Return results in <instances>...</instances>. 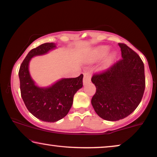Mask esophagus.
Masks as SVG:
<instances>
[{
    "mask_svg": "<svg viewBox=\"0 0 157 157\" xmlns=\"http://www.w3.org/2000/svg\"><path fill=\"white\" fill-rule=\"evenodd\" d=\"M91 74L89 72H86L84 73V79H83V83L84 84H86L87 82H89L91 81Z\"/></svg>",
    "mask_w": 157,
    "mask_h": 157,
    "instance_id": "1",
    "label": "esophagus"
}]
</instances>
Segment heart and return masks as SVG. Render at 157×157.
<instances>
[{"label":"heart","instance_id":"1","mask_svg":"<svg viewBox=\"0 0 157 157\" xmlns=\"http://www.w3.org/2000/svg\"><path fill=\"white\" fill-rule=\"evenodd\" d=\"M109 50V48L107 46H100L96 48H94L92 50L91 52V55H90L89 59L91 61H97L101 59L102 58L104 57L107 52ZM113 55H111V56L108 58L107 62H109L113 59Z\"/></svg>","mask_w":157,"mask_h":157}]
</instances>
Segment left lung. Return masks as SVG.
<instances>
[{"mask_svg": "<svg viewBox=\"0 0 157 157\" xmlns=\"http://www.w3.org/2000/svg\"><path fill=\"white\" fill-rule=\"evenodd\" d=\"M118 45L122 59L91 78L96 87L91 99L93 107L100 118L109 121L130 115L140 104L145 88L142 59L126 44Z\"/></svg>", "mask_w": 157, "mask_h": 157, "instance_id": "1", "label": "left lung"}]
</instances>
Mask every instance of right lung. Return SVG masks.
<instances>
[{
	"mask_svg": "<svg viewBox=\"0 0 157 157\" xmlns=\"http://www.w3.org/2000/svg\"><path fill=\"white\" fill-rule=\"evenodd\" d=\"M55 48L54 43H45L31 50L18 71L21 97L28 111L39 120L51 123L67 115L74 95L83 86L82 74L75 78L62 79L47 88L36 86L29 73V62L32 57L46 54Z\"/></svg>",
	"mask_w": 157,
	"mask_h": 157,
	"instance_id": "add662e5",
	"label": "right lung"
}]
</instances>
